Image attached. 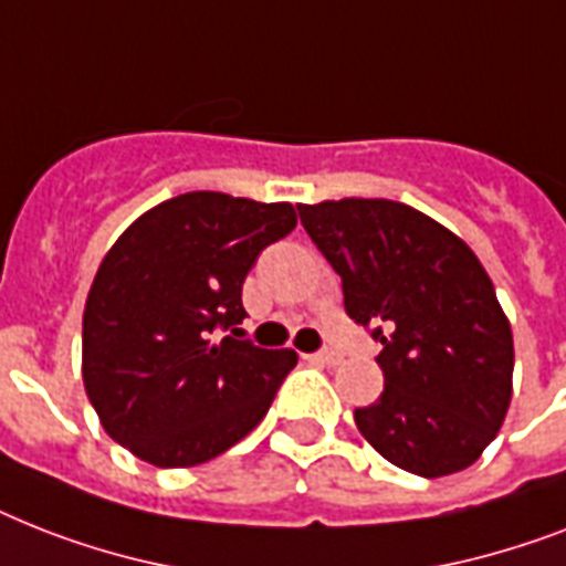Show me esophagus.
<instances>
[{
    "label": "esophagus",
    "instance_id": "esophagus-1",
    "mask_svg": "<svg viewBox=\"0 0 566 566\" xmlns=\"http://www.w3.org/2000/svg\"><path fill=\"white\" fill-rule=\"evenodd\" d=\"M306 359L315 361V365H338V361H342V356H338L336 350H318V354H310Z\"/></svg>",
    "mask_w": 566,
    "mask_h": 566
}]
</instances>
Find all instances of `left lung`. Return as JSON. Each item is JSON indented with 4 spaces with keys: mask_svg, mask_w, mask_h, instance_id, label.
<instances>
[{
    "mask_svg": "<svg viewBox=\"0 0 566 566\" xmlns=\"http://www.w3.org/2000/svg\"><path fill=\"white\" fill-rule=\"evenodd\" d=\"M347 315L382 345V395L354 411L382 459L438 479L476 462L512 403V324L476 254L386 198L297 205Z\"/></svg>",
    "mask_w": 566,
    "mask_h": 566,
    "instance_id": "8db88e82",
    "label": "left lung"
}]
</instances>
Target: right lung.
I'll list each match as a JSON object with an SVG mask.
<instances>
[{"mask_svg": "<svg viewBox=\"0 0 566 566\" xmlns=\"http://www.w3.org/2000/svg\"><path fill=\"white\" fill-rule=\"evenodd\" d=\"M295 207L187 192L107 251L84 306V388L104 432L155 468H192L265 418L295 350L242 338V283Z\"/></svg>", "mask_w": 566, "mask_h": 566, "instance_id": "1", "label": "right lung"}]
</instances>
